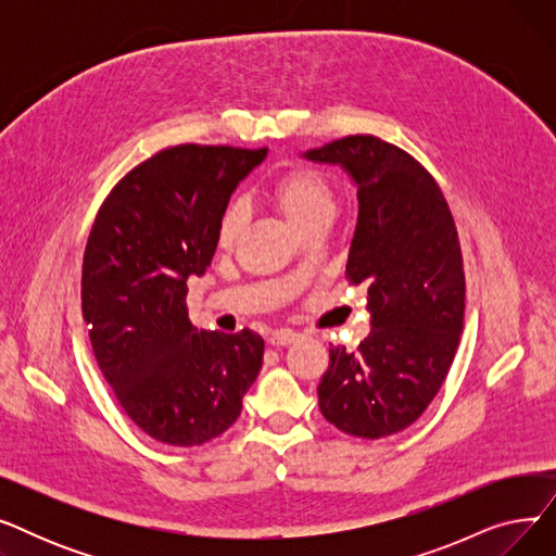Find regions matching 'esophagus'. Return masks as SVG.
I'll return each mask as SVG.
<instances>
[{
  "instance_id": "1",
  "label": "esophagus",
  "mask_w": 556,
  "mask_h": 556,
  "mask_svg": "<svg viewBox=\"0 0 556 556\" xmlns=\"http://www.w3.org/2000/svg\"><path fill=\"white\" fill-rule=\"evenodd\" d=\"M298 338H300V333H295V331H288V329H281V331L270 333L268 342H270L273 346H288V344H293Z\"/></svg>"
}]
</instances>
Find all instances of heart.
Segmentation results:
<instances>
[{
	"mask_svg": "<svg viewBox=\"0 0 556 556\" xmlns=\"http://www.w3.org/2000/svg\"><path fill=\"white\" fill-rule=\"evenodd\" d=\"M273 210L293 227L306 233L317 227H329L338 214V191L327 175L313 166H293L270 182L266 191ZM245 225V212L239 202L225 207L216 229V243L220 250L237 245Z\"/></svg>",
	"mask_w": 556,
	"mask_h": 556,
	"instance_id": "b5f03b06",
	"label": "heart"
}]
</instances>
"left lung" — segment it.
Masks as SVG:
<instances>
[{"instance_id":"obj_1","label":"left lung","mask_w":556,"mask_h":556,"mask_svg":"<svg viewBox=\"0 0 556 556\" xmlns=\"http://www.w3.org/2000/svg\"><path fill=\"white\" fill-rule=\"evenodd\" d=\"M358 187L349 283L367 286L371 331L356 352L329 349L317 403L338 430L381 440L413 426L453 365L464 327V261L448 202L399 146L349 135L306 153Z\"/></svg>"}]
</instances>
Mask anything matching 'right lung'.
Wrapping results in <instances>:
<instances>
[{
    "mask_svg": "<svg viewBox=\"0 0 556 556\" xmlns=\"http://www.w3.org/2000/svg\"><path fill=\"white\" fill-rule=\"evenodd\" d=\"M266 155L168 146L114 185L87 239L80 306L97 363L124 413L162 444L223 434L258 376L263 338L198 331L187 279L207 270L231 191Z\"/></svg>",
    "mask_w": 556,
    "mask_h": 556,
    "instance_id": "obj_1",
    "label": "right lung"
}]
</instances>
